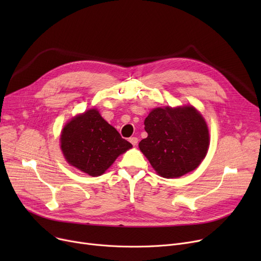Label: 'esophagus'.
<instances>
[{"label": "esophagus", "instance_id": "esophagus-1", "mask_svg": "<svg viewBox=\"0 0 261 261\" xmlns=\"http://www.w3.org/2000/svg\"><path fill=\"white\" fill-rule=\"evenodd\" d=\"M129 142H130L133 146H136V145H138V143H139V139L135 138V136H133V138H130V139H129Z\"/></svg>", "mask_w": 261, "mask_h": 261}]
</instances>
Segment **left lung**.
Listing matches in <instances>:
<instances>
[{"mask_svg":"<svg viewBox=\"0 0 261 261\" xmlns=\"http://www.w3.org/2000/svg\"><path fill=\"white\" fill-rule=\"evenodd\" d=\"M144 123L148 136L139 147L163 177L173 179L195 170L207 153L208 128L193 106L155 108Z\"/></svg>","mask_w":261,"mask_h":261,"instance_id":"left-lung-1","label":"left lung"}]
</instances>
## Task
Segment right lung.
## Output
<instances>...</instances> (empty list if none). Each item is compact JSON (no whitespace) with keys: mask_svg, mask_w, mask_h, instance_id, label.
Listing matches in <instances>:
<instances>
[{"mask_svg":"<svg viewBox=\"0 0 261 261\" xmlns=\"http://www.w3.org/2000/svg\"><path fill=\"white\" fill-rule=\"evenodd\" d=\"M60 145L67 163L92 176L101 175L118 155L132 148L96 109H90L66 123Z\"/></svg>","mask_w":261,"mask_h":261,"instance_id":"obj_1","label":"right lung"}]
</instances>
